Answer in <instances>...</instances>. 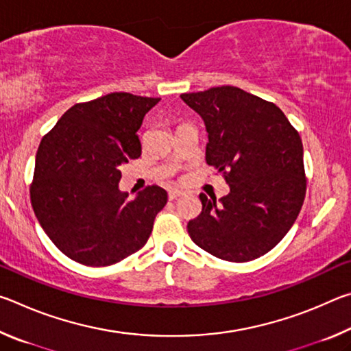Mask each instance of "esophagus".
Here are the masks:
<instances>
[{"label":"esophagus","instance_id":"34e87169","mask_svg":"<svg viewBox=\"0 0 351 351\" xmlns=\"http://www.w3.org/2000/svg\"><path fill=\"white\" fill-rule=\"evenodd\" d=\"M184 195V192L182 190H178V189H171V190H169V199H176V198H180V197H182Z\"/></svg>","mask_w":351,"mask_h":351}]
</instances>
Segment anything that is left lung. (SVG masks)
<instances>
[{
	"label": "left lung",
	"mask_w": 351,
	"mask_h": 351,
	"mask_svg": "<svg viewBox=\"0 0 351 351\" xmlns=\"http://www.w3.org/2000/svg\"><path fill=\"white\" fill-rule=\"evenodd\" d=\"M203 117L206 162L230 192L219 203L199 195L190 239L206 252L245 263L269 252L294 224L306 192L304 145L276 104L237 86L181 94Z\"/></svg>",
	"instance_id": "obj_1"
}]
</instances>
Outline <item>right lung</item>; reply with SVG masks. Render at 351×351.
<instances>
[{"instance_id":"add662e5","label":"right lung","mask_w":351,"mask_h":351,"mask_svg":"<svg viewBox=\"0 0 351 351\" xmlns=\"http://www.w3.org/2000/svg\"><path fill=\"white\" fill-rule=\"evenodd\" d=\"M159 97L111 93L75 104L41 139L31 182L35 217L77 263L110 266L138 252L167 203L156 184L119 190V165L141 156L138 130Z\"/></svg>"}]
</instances>
